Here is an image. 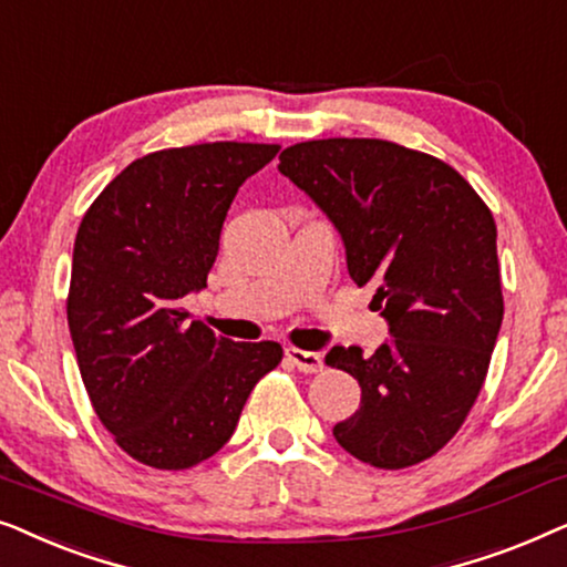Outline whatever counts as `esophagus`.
<instances>
[{"label": "esophagus", "mask_w": 567, "mask_h": 567, "mask_svg": "<svg viewBox=\"0 0 567 567\" xmlns=\"http://www.w3.org/2000/svg\"><path fill=\"white\" fill-rule=\"evenodd\" d=\"M286 355H289V361L297 367L299 371H305V374H317V371L324 369V361L320 353L315 351H301V348H289L286 351Z\"/></svg>", "instance_id": "34e87169"}]
</instances>
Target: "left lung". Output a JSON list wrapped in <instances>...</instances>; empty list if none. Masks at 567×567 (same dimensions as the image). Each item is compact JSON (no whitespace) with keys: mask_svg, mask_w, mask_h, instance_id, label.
I'll use <instances>...</instances> for the list:
<instances>
[{"mask_svg":"<svg viewBox=\"0 0 567 567\" xmlns=\"http://www.w3.org/2000/svg\"><path fill=\"white\" fill-rule=\"evenodd\" d=\"M278 159L336 224L348 274L374 286L390 322L371 355H324L361 384V408L332 436L371 467H413L462 429L491 367L503 322L491 208L446 162L382 138H317Z\"/></svg>","mask_w":567,"mask_h":567,"instance_id":"8db88e82","label":"left lung"}]
</instances>
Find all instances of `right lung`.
I'll return each instance as SVG.
<instances>
[{
    "mask_svg": "<svg viewBox=\"0 0 567 567\" xmlns=\"http://www.w3.org/2000/svg\"><path fill=\"white\" fill-rule=\"evenodd\" d=\"M278 144L214 142L131 162L92 200L74 239L66 320L100 423L136 462L188 470L231 439L274 340L235 343L181 299L206 286L239 185Z\"/></svg>",
    "mask_w": 567,
    "mask_h": 567,
    "instance_id": "obj_1",
    "label": "right lung"
}]
</instances>
